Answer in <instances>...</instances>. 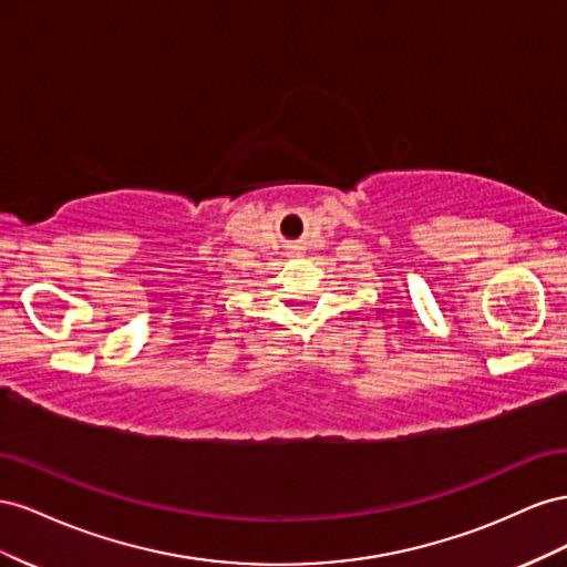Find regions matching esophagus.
<instances>
[{"instance_id": "34e87169", "label": "esophagus", "mask_w": 567, "mask_h": 567, "mask_svg": "<svg viewBox=\"0 0 567 567\" xmlns=\"http://www.w3.org/2000/svg\"><path fill=\"white\" fill-rule=\"evenodd\" d=\"M301 251H303L301 247H292V249L287 251V256H295V258H297V256H301Z\"/></svg>"}]
</instances>
